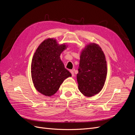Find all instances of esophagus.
<instances>
[{"label":"esophagus","mask_w":135,"mask_h":135,"mask_svg":"<svg viewBox=\"0 0 135 135\" xmlns=\"http://www.w3.org/2000/svg\"><path fill=\"white\" fill-rule=\"evenodd\" d=\"M70 73L72 75V76H74V73L73 70H70Z\"/></svg>","instance_id":"34e87169"}]
</instances>
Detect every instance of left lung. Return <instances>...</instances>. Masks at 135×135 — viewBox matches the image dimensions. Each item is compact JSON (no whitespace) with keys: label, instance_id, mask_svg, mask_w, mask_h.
Wrapping results in <instances>:
<instances>
[{"label":"left lung","instance_id":"8db88e82","mask_svg":"<svg viewBox=\"0 0 135 135\" xmlns=\"http://www.w3.org/2000/svg\"><path fill=\"white\" fill-rule=\"evenodd\" d=\"M107 75V64L101 48L89 43L81 51L76 79L83 95L91 97L103 89Z\"/></svg>","mask_w":135,"mask_h":135}]
</instances>
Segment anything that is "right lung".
I'll use <instances>...</instances> for the list:
<instances>
[{
    "label": "right lung",
    "instance_id": "obj_1",
    "mask_svg": "<svg viewBox=\"0 0 135 135\" xmlns=\"http://www.w3.org/2000/svg\"><path fill=\"white\" fill-rule=\"evenodd\" d=\"M67 47L65 43L58 44L54 38H48L40 44L32 57V82L36 90L44 96L54 95L64 80L71 76L60 57Z\"/></svg>",
    "mask_w": 135,
    "mask_h": 135
}]
</instances>
